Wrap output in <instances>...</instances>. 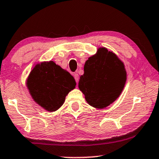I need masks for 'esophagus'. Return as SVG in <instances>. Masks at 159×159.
I'll use <instances>...</instances> for the list:
<instances>
[{"label": "esophagus", "mask_w": 159, "mask_h": 159, "mask_svg": "<svg viewBox=\"0 0 159 159\" xmlns=\"http://www.w3.org/2000/svg\"><path fill=\"white\" fill-rule=\"evenodd\" d=\"M73 76H74L75 81H76L77 83L78 82H79V79H80V78H79V75H78L77 73H75V74L73 75Z\"/></svg>", "instance_id": "34e87169"}]
</instances>
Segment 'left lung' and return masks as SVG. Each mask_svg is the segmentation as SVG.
<instances>
[{"instance_id": "obj_1", "label": "left lung", "mask_w": 159, "mask_h": 159, "mask_svg": "<svg viewBox=\"0 0 159 159\" xmlns=\"http://www.w3.org/2000/svg\"><path fill=\"white\" fill-rule=\"evenodd\" d=\"M78 87L90 106L104 109L120 96L126 81L124 64L115 53L99 48L88 58Z\"/></svg>"}]
</instances>
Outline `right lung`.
Instances as JSON below:
<instances>
[{"instance_id": "add662e5", "label": "right lung", "mask_w": 159, "mask_h": 159, "mask_svg": "<svg viewBox=\"0 0 159 159\" xmlns=\"http://www.w3.org/2000/svg\"><path fill=\"white\" fill-rule=\"evenodd\" d=\"M26 86L36 103L52 112L60 109L68 93L76 86L67 71L53 61L37 63L26 80Z\"/></svg>"}]
</instances>
